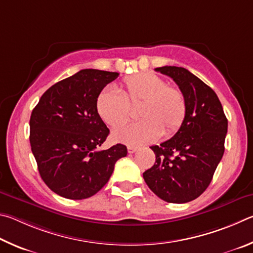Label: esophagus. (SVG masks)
<instances>
[{
	"instance_id": "34e87169",
	"label": "esophagus",
	"mask_w": 253,
	"mask_h": 253,
	"mask_svg": "<svg viewBox=\"0 0 253 253\" xmlns=\"http://www.w3.org/2000/svg\"><path fill=\"white\" fill-rule=\"evenodd\" d=\"M136 150H138V148H136V147H131V145H130V147H127V152H129V153H134Z\"/></svg>"
}]
</instances>
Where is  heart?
Listing matches in <instances>:
<instances>
[{
	"label": "heart",
	"mask_w": 253,
	"mask_h": 253,
	"mask_svg": "<svg viewBox=\"0 0 253 253\" xmlns=\"http://www.w3.org/2000/svg\"><path fill=\"white\" fill-rule=\"evenodd\" d=\"M96 111L105 124L117 129L129 118V108L139 106L141 122L115 130V142L139 145L151 143L160 135H171L180 129L187 115V101L179 87L168 85L153 73L126 78L119 91L106 88L96 99Z\"/></svg>",
	"instance_id": "1"
}]
</instances>
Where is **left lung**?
Listing matches in <instances>:
<instances>
[{"instance_id":"left-lung-1","label":"left lung","mask_w":253,"mask_h":253,"mask_svg":"<svg viewBox=\"0 0 253 253\" xmlns=\"http://www.w3.org/2000/svg\"><path fill=\"white\" fill-rule=\"evenodd\" d=\"M156 71L178 84L187 101V115L170 140L151 147L156 163L143 179L162 200L185 203L209 187L224 152L228 120L215 92L190 71L178 66Z\"/></svg>"}]
</instances>
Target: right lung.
Instances as JSON below:
<instances>
[{
	"label": "right lung",
	"instance_id": "right-lung-1",
	"mask_svg": "<svg viewBox=\"0 0 253 253\" xmlns=\"http://www.w3.org/2000/svg\"><path fill=\"white\" fill-rule=\"evenodd\" d=\"M118 72L85 69L43 93L30 119V143L38 169L59 196L82 200L104 187L123 144L96 150L110 133L96 111V99Z\"/></svg>",
	"mask_w": 253,
	"mask_h": 253
}]
</instances>
